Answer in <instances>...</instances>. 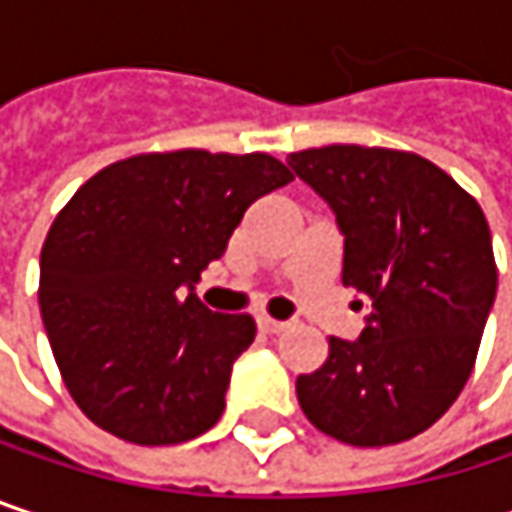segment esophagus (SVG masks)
Masks as SVG:
<instances>
[{
    "label": "esophagus",
    "instance_id": "esophagus-1",
    "mask_svg": "<svg viewBox=\"0 0 512 512\" xmlns=\"http://www.w3.org/2000/svg\"><path fill=\"white\" fill-rule=\"evenodd\" d=\"M257 329H260V332H266V335H278V332L290 329V323H287V320H269V317H260V320H257Z\"/></svg>",
    "mask_w": 512,
    "mask_h": 512
}]
</instances>
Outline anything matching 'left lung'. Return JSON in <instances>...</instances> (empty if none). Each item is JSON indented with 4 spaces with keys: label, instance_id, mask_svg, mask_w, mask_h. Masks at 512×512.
<instances>
[{
    "label": "left lung",
    "instance_id": "left-lung-1",
    "mask_svg": "<svg viewBox=\"0 0 512 512\" xmlns=\"http://www.w3.org/2000/svg\"><path fill=\"white\" fill-rule=\"evenodd\" d=\"M335 213L344 287L364 329L329 338L320 370L296 379L326 436L382 448L433 427L471 376L498 272L480 204L439 165L388 148L329 145L287 156Z\"/></svg>",
    "mask_w": 512,
    "mask_h": 512
}]
</instances>
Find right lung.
<instances>
[{"label": "right lung", "mask_w": 512, "mask_h": 512, "mask_svg": "<svg viewBox=\"0 0 512 512\" xmlns=\"http://www.w3.org/2000/svg\"><path fill=\"white\" fill-rule=\"evenodd\" d=\"M293 174L266 154L174 151L97 171L41 252V317L76 406L136 445H177L225 412L255 320L195 296L257 198Z\"/></svg>", "instance_id": "obj_1"}]
</instances>
